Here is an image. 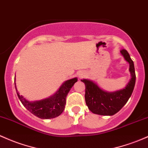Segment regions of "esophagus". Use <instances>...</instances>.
<instances>
[{"label": "esophagus", "instance_id": "34e87169", "mask_svg": "<svg viewBox=\"0 0 148 148\" xmlns=\"http://www.w3.org/2000/svg\"><path fill=\"white\" fill-rule=\"evenodd\" d=\"M85 75H86V74L84 72V71H80V72L78 74V76H79V79H82V78L85 77Z\"/></svg>", "mask_w": 148, "mask_h": 148}]
</instances>
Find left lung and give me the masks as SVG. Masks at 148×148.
<instances>
[{
  "label": "left lung",
  "instance_id": "8db88e82",
  "mask_svg": "<svg viewBox=\"0 0 148 148\" xmlns=\"http://www.w3.org/2000/svg\"><path fill=\"white\" fill-rule=\"evenodd\" d=\"M120 53L129 64L131 77L124 88L114 92H108L103 90L92 81L89 79L82 80L86 86V103L92 113L104 116L114 115L124 106L132 94L136 83L134 62L125 49L121 50Z\"/></svg>",
  "mask_w": 148,
  "mask_h": 148
}]
</instances>
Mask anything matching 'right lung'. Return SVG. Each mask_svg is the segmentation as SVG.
Instances as JSON below:
<instances>
[{"label": "right lung", "mask_w": 148, "mask_h": 148, "mask_svg": "<svg viewBox=\"0 0 148 148\" xmlns=\"http://www.w3.org/2000/svg\"><path fill=\"white\" fill-rule=\"evenodd\" d=\"M77 81V78L66 81L62 84L58 91L49 98L33 102L26 100L22 95H19L15 83L14 85L19 100L31 113L40 119H49L57 117L62 113L65 108L66 98L68 92Z\"/></svg>", "instance_id": "obj_1"}]
</instances>
